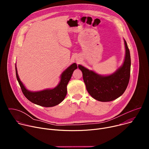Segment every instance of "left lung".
Returning <instances> with one entry per match:
<instances>
[{
    "label": "left lung",
    "mask_w": 149,
    "mask_h": 149,
    "mask_svg": "<svg viewBox=\"0 0 149 149\" xmlns=\"http://www.w3.org/2000/svg\"><path fill=\"white\" fill-rule=\"evenodd\" d=\"M124 44L125 55L123 64L110 75L101 76L81 65H78L82 72L83 80L88 93L99 101L108 102L117 99L124 93L128 86L130 77L131 58L125 40Z\"/></svg>",
    "instance_id": "8db88e82"
}]
</instances>
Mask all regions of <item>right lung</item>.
Wrapping results in <instances>:
<instances>
[{"label":"right lung","instance_id":"obj_1","mask_svg":"<svg viewBox=\"0 0 149 149\" xmlns=\"http://www.w3.org/2000/svg\"><path fill=\"white\" fill-rule=\"evenodd\" d=\"M77 68V64L74 63L65 71H63L61 75L59 84L54 89L45 90L38 92H31L25 88L22 82L20 81L15 65L17 80L25 97L31 102L45 107H54L64 100L67 93V84L72 77L74 71Z\"/></svg>","mask_w":149,"mask_h":149}]
</instances>
